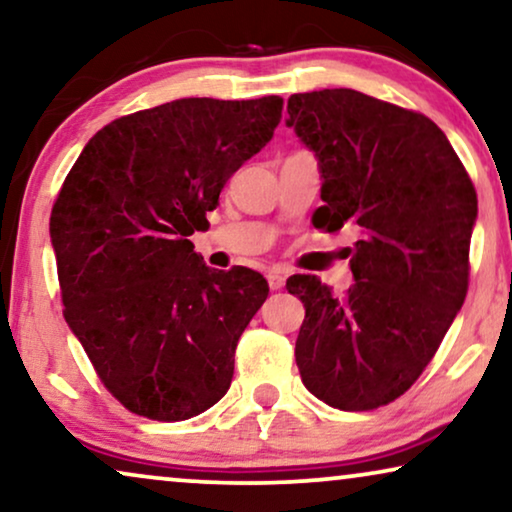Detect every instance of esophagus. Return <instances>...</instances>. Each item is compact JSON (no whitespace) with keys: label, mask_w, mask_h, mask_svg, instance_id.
<instances>
[{"label":"esophagus","mask_w":512,"mask_h":512,"mask_svg":"<svg viewBox=\"0 0 512 512\" xmlns=\"http://www.w3.org/2000/svg\"><path fill=\"white\" fill-rule=\"evenodd\" d=\"M284 282H286V277H284V272L279 270V268H272V270L268 272V284H270V289H272V291L282 289Z\"/></svg>","instance_id":"1"}]
</instances>
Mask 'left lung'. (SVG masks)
I'll return each instance as SVG.
<instances>
[{
	"label": "left lung",
	"instance_id": "left-lung-1",
	"mask_svg": "<svg viewBox=\"0 0 512 512\" xmlns=\"http://www.w3.org/2000/svg\"><path fill=\"white\" fill-rule=\"evenodd\" d=\"M286 111L319 163L314 226L359 228L345 296L314 275L286 279L305 305L300 377L331 408H380L415 384L464 305L475 188L445 132L415 111L352 88L291 95Z\"/></svg>",
	"mask_w": 512,
	"mask_h": 512
}]
</instances>
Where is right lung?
Listing matches in <instances>:
<instances>
[{"mask_svg":"<svg viewBox=\"0 0 512 512\" xmlns=\"http://www.w3.org/2000/svg\"><path fill=\"white\" fill-rule=\"evenodd\" d=\"M282 104L186 97L116 118L60 188L51 244L67 326L135 415L181 422L226 396L270 289L242 265L209 268L188 237L275 135Z\"/></svg>","mask_w":512,"mask_h":512,"instance_id":"right-lung-1","label":"right lung"}]
</instances>
